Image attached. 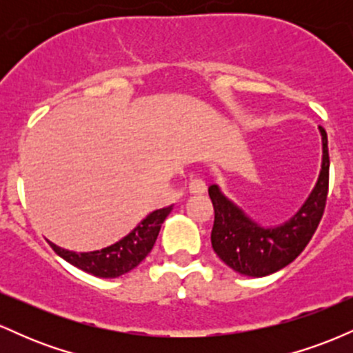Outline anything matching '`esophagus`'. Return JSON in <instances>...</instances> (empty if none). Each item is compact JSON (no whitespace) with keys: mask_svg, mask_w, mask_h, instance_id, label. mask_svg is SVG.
Wrapping results in <instances>:
<instances>
[{"mask_svg":"<svg viewBox=\"0 0 353 353\" xmlns=\"http://www.w3.org/2000/svg\"><path fill=\"white\" fill-rule=\"evenodd\" d=\"M189 190L190 194H204L205 190H208V185H205V182L202 179H192L189 182Z\"/></svg>","mask_w":353,"mask_h":353,"instance_id":"1","label":"esophagus"}]
</instances>
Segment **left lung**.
Masks as SVG:
<instances>
[{
  "instance_id": "left-lung-1",
  "label": "left lung",
  "mask_w": 353,
  "mask_h": 353,
  "mask_svg": "<svg viewBox=\"0 0 353 353\" xmlns=\"http://www.w3.org/2000/svg\"><path fill=\"white\" fill-rule=\"evenodd\" d=\"M322 136V164L314 189L301 209L279 225H262L245 210L230 201L217 184L209 188L212 201L214 228L210 232L214 252L225 265L247 277H265L289 265L305 249L317 229L329 190V145L327 132Z\"/></svg>"
}]
</instances>
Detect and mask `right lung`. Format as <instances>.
Wrapping results in <instances>:
<instances>
[{
	"label": "right lung",
	"instance_id": "add662e5",
	"mask_svg": "<svg viewBox=\"0 0 353 353\" xmlns=\"http://www.w3.org/2000/svg\"><path fill=\"white\" fill-rule=\"evenodd\" d=\"M171 210L172 205L152 210L128 236L117 241L116 244L92 250V252H72V250L63 249L52 242L50 244L61 259L84 272L101 279H116L119 275L131 272L148 257V254L156 244L157 236H159L161 225L165 217L171 214Z\"/></svg>",
	"mask_w": 353,
	"mask_h": 353
}]
</instances>
